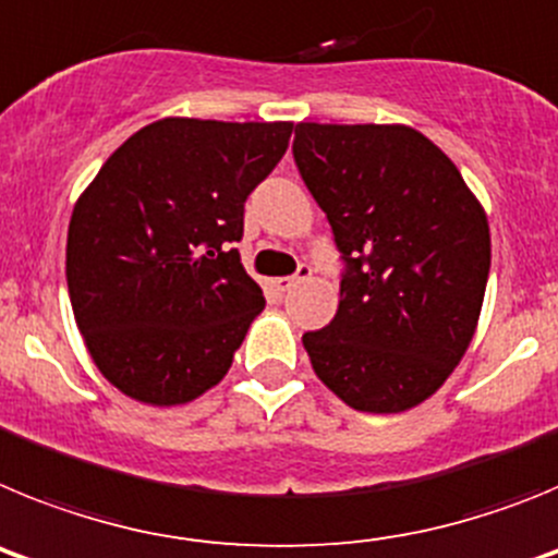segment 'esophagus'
Returning <instances> with one entry per match:
<instances>
[{"mask_svg":"<svg viewBox=\"0 0 558 558\" xmlns=\"http://www.w3.org/2000/svg\"><path fill=\"white\" fill-rule=\"evenodd\" d=\"M310 276H313V268H310V265H299V270H295L293 276H282V279H276V288L282 290V293H288V290H293L299 282L310 279Z\"/></svg>","mask_w":558,"mask_h":558,"instance_id":"esophagus-1","label":"esophagus"}]
</instances>
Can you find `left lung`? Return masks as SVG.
Masks as SVG:
<instances>
[{"label":"left lung","instance_id":"1","mask_svg":"<svg viewBox=\"0 0 558 558\" xmlns=\"http://www.w3.org/2000/svg\"><path fill=\"white\" fill-rule=\"evenodd\" d=\"M293 159L343 259L338 313L302 338L310 363L354 411H408L445 386L475 335L486 211L408 125L299 122Z\"/></svg>","mask_w":558,"mask_h":558}]
</instances>
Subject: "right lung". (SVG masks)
Instances as JSON below:
<instances>
[{
    "mask_svg": "<svg viewBox=\"0 0 558 558\" xmlns=\"http://www.w3.org/2000/svg\"><path fill=\"white\" fill-rule=\"evenodd\" d=\"M290 133L293 122L167 117L117 147L77 198L69 299L88 354L125 397L184 405L226 377L265 307L231 243Z\"/></svg>",
    "mask_w": 558,
    "mask_h": 558,
    "instance_id": "obj_1",
    "label": "right lung"
}]
</instances>
